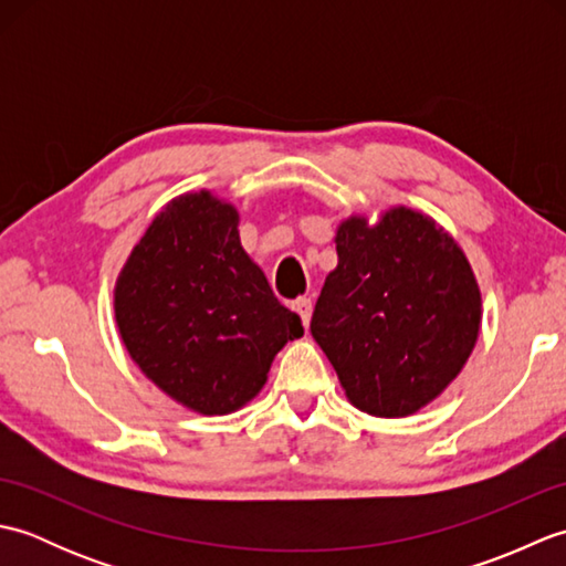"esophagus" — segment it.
Segmentation results:
<instances>
[{"mask_svg": "<svg viewBox=\"0 0 566 566\" xmlns=\"http://www.w3.org/2000/svg\"><path fill=\"white\" fill-rule=\"evenodd\" d=\"M292 306H294V311L298 314V318H302L304 328H308V323H311V311H314V302H311L308 296H298Z\"/></svg>", "mask_w": 566, "mask_h": 566, "instance_id": "obj_1", "label": "esophagus"}]
</instances>
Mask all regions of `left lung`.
<instances>
[{
    "instance_id": "left-lung-1",
    "label": "left lung",
    "mask_w": 566,
    "mask_h": 566,
    "mask_svg": "<svg viewBox=\"0 0 566 566\" xmlns=\"http://www.w3.org/2000/svg\"><path fill=\"white\" fill-rule=\"evenodd\" d=\"M335 250L311 335L359 411L411 416L460 375L476 343L472 268L442 228L403 207L377 226L347 219Z\"/></svg>"
}]
</instances>
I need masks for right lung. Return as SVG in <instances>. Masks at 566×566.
I'll return each mask as SVG.
<instances>
[{
  "label": "right lung",
  "instance_id": "right-lung-1",
  "mask_svg": "<svg viewBox=\"0 0 566 566\" xmlns=\"http://www.w3.org/2000/svg\"><path fill=\"white\" fill-rule=\"evenodd\" d=\"M116 323L136 365L172 399L223 416L255 396L274 355L304 335L209 191L175 199L116 282Z\"/></svg>",
  "mask_w": 566,
  "mask_h": 566
}]
</instances>
